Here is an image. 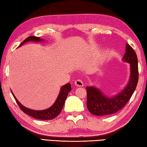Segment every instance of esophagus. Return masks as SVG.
<instances>
[{
  "instance_id": "obj_1",
  "label": "esophagus",
  "mask_w": 147,
  "mask_h": 147,
  "mask_svg": "<svg viewBox=\"0 0 147 147\" xmlns=\"http://www.w3.org/2000/svg\"><path fill=\"white\" fill-rule=\"evenodd\" d=\"M74 84H75V85L77 87H83L84 86V82L82 80L78 79L74 82Z\"/></svg>"
}]
</instances>
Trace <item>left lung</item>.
I'll return each mask as SVG.
<instances>
[{"label": "left lung", "mask_w": 147, "mask_h": 147, "mask_svg": "<svg viewBox=\"0 0 147 147\" xmlns=\"http://www.w3.org/2000/svg\"><path fill=\"white\" fill-rule=\"evenodd\" d=\"M123 59L130 64L131 73L129 84L119 94L116 96L108 98L96 88L86 87L87 107L91 114L105 116L116 113L123 108L131 98L137 86L139 72L136 53L129 44L126 45V53Z\"/></svg>", "instance_id": "obj_1"}]
</instances>
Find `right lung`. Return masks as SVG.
Returning <instances> with one entry per match:
<instances>
[{"instance_id": "right-lung-1", "label": "right lung", "mask_w": 147, "mask_h": 147, "mask_svg": "<svg viewBox=\"0 0 147 147\" xmlns=\"http://www.w3.org/2000/svg\"><path fill=\"white\" fill-rule=\"evenodd\" d=\"M28 41H34V42H38V41H42L41 38L39 37L34 36H29L27 38L25 39L21 44L19 46H22L26 42ZM71 90V84L68 83L62 87L60 92V94L58 95L57 100H56L55 103L53 104V105L50 108L46 109L44 111H34L31 110V109H28L24 107L21 103H19V101L17 100V98H15L14 94H13V97H14L16 102L18 104V107L25 114H28V115L33 117L34 118L38 119H42V120H49L53 119L57 117L58 114L60 113L64 105V103L69 92Z\"/></svg>"}]
</instances>
